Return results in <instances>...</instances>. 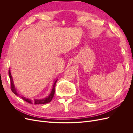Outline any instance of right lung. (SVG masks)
<instances>
[{
  "label": "right lung",
  "mask_w": 133,
  "mask_h": 133,
  "mask_svg": "<svg viewBox=\"0 0 133 133\" xmlns=\"http://www.w3.org/2000/svg\"><path fill=\"white\" fill-rule=\"evenodd\" d=\"M9 75L10 77V84H11V91H13V93L17 95H19V94L18 93L17 90H16L14 84V82H13V78H12V76L11 75L10 73V70H9ZM58 79H55L54 80V83L53 85V88H52L51 91L50 93V94L48 95V97L45 98H43L42 99H34L33 100H32L31 99H26L24 96H21V97L24 100L26 101V102L29 103L30 104H46L49 103L51 100L53 99L54 95V92H55V84L56 83H57Z\"/></svg>",
  "instance_id": "add662e5"
}]
</instances>
